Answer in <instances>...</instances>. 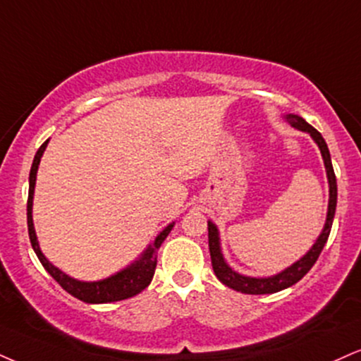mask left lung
<instances>
[{
	"label": "left lung",
	"instance_id": "8db88e82",
	"mask_svg": "<svg viewBox=\"0 0 361 361\" xmlns=\"http://www.w3.org/2000/svg\"><path fill=\"white\" fill-rule=\"evenodd\" d=\"M286 121L293 126V128L299 129V131H305L314 139V142L318 145L321 156H323L324 168H326V176H328V185H329V202H328V215H326V224H324L323 230H321L318 240L314 242V245L302 255L298 262H294L293 266L279 272V274L271 276V277H250V276H242L238 272L233 271L232 267L225 262L222 249H220V235L219 228L214 222H208V249H210V257H212V267H214L215 276L219 277V281L227 288L238 290V293L244 294H272L277 290H282L286 288H290L293 284H296L298 281H301L310 269L314 266V262L318 260L321 250H323L324 244H326L329 232H331V225L334 219V212H336V198H338V188H336V176H334L333 164H331V156H329V149L326 146L323 136L312 128L311 124H307L301 116L296 114H288L284 116Z\"/></svg>",
	"mask_w": 361,
	"mask_h": 361
}]
</instances>
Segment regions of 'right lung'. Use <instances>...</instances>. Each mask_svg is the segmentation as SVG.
Instances as JSON below:
<instances>
[{
    "label": "right lung",
    "mask_w": 361,
    "mask_h": 361,
    "mask_svg": "<svg viewBox=\"0 0 361 361\" xmlns=\"http://www.w3.org/2000/svg\"><path fill=\"white\" fill-rule=\"evenodd\" d=\"M47 145H49V139L40 146V149L35 154L32 169H30V190H28V203H27V220H28V235L32 247L37 254L38 260L42 262V266L45 267V271L59 282L62 288L67 290L68 294H72L73 298L80 299V301L89 302V305H102V302H114V301H123V299L133 298L136 294L141 293L142 289H146L149 286L151 279H153L154 271H156V262H158V249L161 247L163 240L168 237V233L171 232L175 222L169 224L168 227H164L163 232H159V235L154 238V242L151 245H147V249L142 252L141 257L134 260L131 266H128L123 271L116 272L114 276L106 277L102 281H94V282H84L77 281L73 277L67 276L65 272L60 271L59 267H55L45 255L42 254L40 245H38L37 233H35L33 227V216H32V208H33V193H35V183H37V171L38 164L45 151Z\"/></svg>",
    "instance_id": "add662e5"
}]
</instances>
